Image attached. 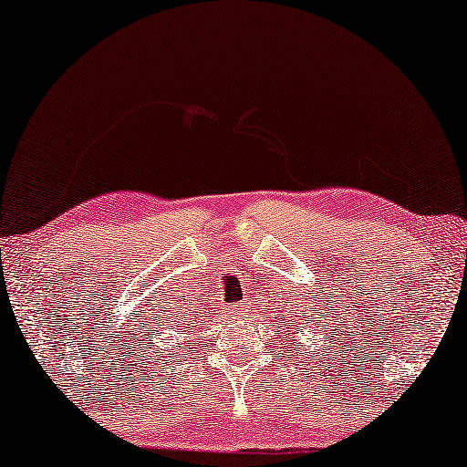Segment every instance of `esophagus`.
Wrapping results in <instances>:
<instances>
[{
  "instance_id": "obj_1",
  "label": "esophagus",
  "mask_w": 467,
  "mask_h": 467,
  "mask_svg": "<svg viewBox=\"0 0 467 467\" xmlns=\"http://www.w3.org/2000/svg\"><path fill=\"white\" fill-rule=\"evenodd\" d=\"M242 315H244V306H240V304H232L227 308V317L229 318H240Z\"/></svg>"
}]
</instances>
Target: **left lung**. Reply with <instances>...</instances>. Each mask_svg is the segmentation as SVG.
Returning a JSON list of instances; mask_svg holds the SVG:
<instances>
[{
  "mask_svg": "<svg viewBox=\"0 0 467 467\" xmlns=\"http://www.w3.org/2000/svg\"><path fill=\"white\" fill-rule=\"evenodd\" d=\"M304 315H306V312H304ZM297 325H299V321H297ZM317 327H321V325H318L317 323ZM289 329L293 331V329H296V327H291V325H289ZM296 334H302V331H296ZM331 336H336V329H331ZM325 342H327V336H325ZM296 347H302V342H296ZM321 347H325V344H321ZM304 355V353H302ZM310 359H312V355H310Z\"/></svg>",
  "mask_w": 467,
  "mask_h": 467,
  "instance_id": "obj_1",
  "label": "left lung"
}]
</instances>
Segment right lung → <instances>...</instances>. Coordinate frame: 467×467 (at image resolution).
Masks as SVG:
<instances>
[{
    "instance_id": "1",
    "label": "right lung",
    "mask_w": 467,
    "mask_h": 467,
    "mask_svg": "<svg viewBox=\"0 0 467 467\" xmlns=\"http://www.w3.org/2000/svg\"><path fill=\"white\" fill-rule=\"evenodd\" d=\"M178 315H181V312H178ZM149 321H150V318H149ZM155 321H157V317H155ZM161 323H163L161 327H152V323L150 325L144 323L142 340H140V342H146V350H150V353H152V348H155L159 344V340H163V336L157 340V329H161L159 334H165V337H171V331H168V329H176V325L181 323V318H176L174 315H171L170 321H168V310H165V315L161 317ZM163 328L166 329L165 332L162 331ZM159 347H163V342L159 344ZM159 350H163V348H159ZM165 355H174V344H170L168 350H165Z\"/></svg>"
}]
</instances>
